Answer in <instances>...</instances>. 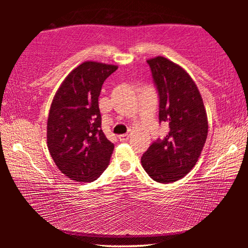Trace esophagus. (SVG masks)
<instances>
[{
  "label": "esophagus",
  "mask_w": 248,
  "mask_h": 248,
  "mask_svg": "<svg viewBox=\"0 0 248 248\" xmlns=\"http://www.w3.org/2000/svg\"><path fill=\"white\" fill-rule=\"evenodd\" d=\"M129 134H121V136H119L118 137V139L120 140V141H128L129 140Z\"/></svg>",
  "instance_id": "34e87169"
}]
</instances>
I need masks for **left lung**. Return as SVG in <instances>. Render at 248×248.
<instances>
[{
    "instance_id": "obj_1",
    "label": "left lung",
    "mask_w": 248,
    "mask_h": 248,
    "mask_svg": "<svg viewBox=\"0 0 248 248\" xmlns=\"http://www.w3.org/2000/svg\"><path fill=\"white\" fill-rule=\"evenodd\" d=\"M159 96V123L169 124L164 139L142 155L144 170L157 183H173L198 162L208 137V117L202 97L191 77L164 57L146 60Z\"/></svg>"
}]
</instances>
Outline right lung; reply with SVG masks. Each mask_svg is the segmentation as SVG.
<instances>
[{
  "label": "right lung",
  "instance_id": "1",
  "mask_svg": "<svg viewBox=\"0 0 248 248\" xmlns=\"http://www.w3.org/2000/svg\"><path fill=\"white\" fill-rule=\"evenodd\" d=\"M118 66L85 61L61 83L50 106L47 145L59 170L81 183L97 179L107 169L114 144L105 136L98 97Z\"/></svg>",
  "mask_w": 248,
  "mask_h": 248
}]
</instances>
